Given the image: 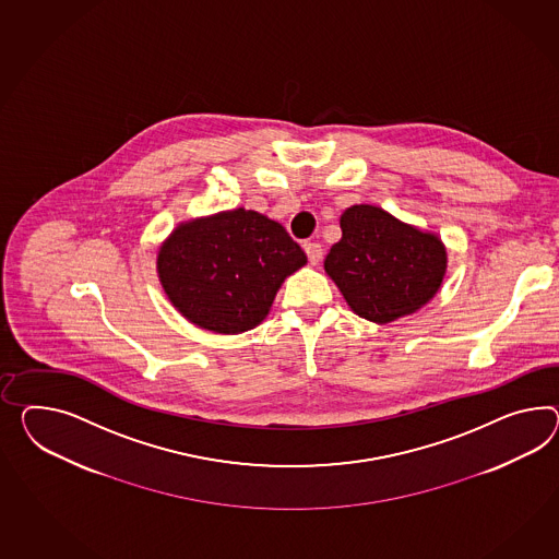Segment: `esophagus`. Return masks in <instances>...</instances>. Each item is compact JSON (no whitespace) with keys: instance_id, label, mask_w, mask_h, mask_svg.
<instances>
[{"instance_id":"esophagus-1","label":"esophagus","mask_w":559,"mask_h":559,"mask_svg":"<svg viewBox=\"0 0 559 559\" xmlns=\"http://www.w3.org/2000/svg\"><path fill=\"white\" fill-rule=\"evenodd\" d=\"M304 251H306V255H308V261L316 265L320 259H322V253H324V249H322V245L314 243V241H306L304 243Z\"/></svg>"}]
</instances>
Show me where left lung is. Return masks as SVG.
Listing matches in <instances>:
<instances>
[{
	"mask_svg": "<svg viewBox=\"0 0 559 559\" xmlns=\"http://www.w3.org/2000/svg\"><path fill=\"white\" fill-rule=\"evenodd\" d=\"M343 237L324 270L355 314L389 324L438 294L448 253L438 235L401 223L383 209L355 204L341 216Z\"/></svg>",
	"mask_w": 559,
	"mask_h": 559,
	"instance_id": "obj_1",
	"label": "left lung"
}]
</instances>
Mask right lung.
I'll use <instances>...</instances> for the list:
<instances>
[{
	"instance_id": "add662e5",
	"label": "right lung",
	"mask_w": 559,
	"mask_h": 559,
	"mask_svg": "<svg viewBox=\"0 0 559 559\" xmlns=\"http://www.w3.org/2000/svg\"><path fill=\"white\" fill-rule=\"evenodd\" d=\"M287 230L255 211H225L180 223L158 251V277L188 322L241 334L270 314L287 275L306 265Z\"/></svg>"
}]
</instances>
